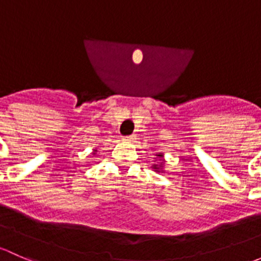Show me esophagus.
Here are the masks:
<instances>
[{
  "label": "esophagus",
  "mask_w": 261,
  "mask_h": 261,
  "mask_svg": "<svg viewBox=\"0 0 261 261\" xmlns=\"http://www.w3.org/2000/svg\"><path fill=\"white\" fill-rule=\"evenodd\" d=\"M124 141H127V142H134V137H133V136L124 137Z\"/></svg>",
  "instance_id": "1"
}]
</instances>
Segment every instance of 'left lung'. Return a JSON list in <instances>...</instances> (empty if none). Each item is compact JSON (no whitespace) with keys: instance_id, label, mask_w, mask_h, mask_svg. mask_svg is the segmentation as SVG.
I'll use <instances>...</instances> for the list:
<instances>
[{"instance_id":"left-lung-1","label":"left lung","mask_w":261,"mask_h":261,"mask_svg":"<svg viewBox=\"0 0 261 261\" xmlns=\"http://www.w3.org/2000/svg\"><path fill=\"white\" fill-rule=\"evenodd\" d=\"M155 165L152 166L153 171L154 172H158V173H161V172H165L163 170V167H165V154H163L162 152H158L155 153Z\"/></svg>"}]
</instances>
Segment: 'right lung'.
Returning a JSON list of instances; mask_svg holds the SVG:
<instances>
[{"mask_svg":"<svg viewBox=\"0 0 261 261\" xmlns=\"http://www.w3.org/2000/svg\"><path fill=\"white\" fill-rule=\"evenodd\" d=\"M93 154H96V149L93 150Z\"/></svg>","mask_w":261,"mask_h":261,"instance_id":"add662e5","label":"right lung"}]
</instances>
